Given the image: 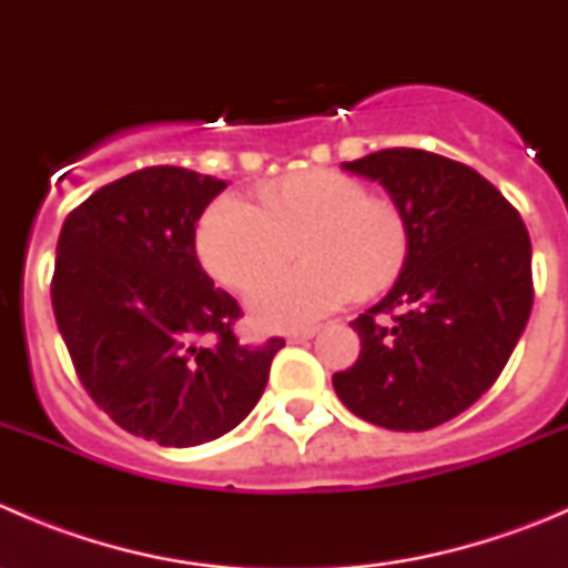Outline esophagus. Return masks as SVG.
Listing matches in <instances>:
<instances>
[{"mask_svg": "<svg viewBox=\"0 0 568 568\" xmlns=\"http://www.w3.org/2000/svg\"><path fill=\"white\" fill-rule=\"evenodd\" d=\"M318 326H307V329H300V332H288V343H305L311 341V337H316Z\"/></svg>", "mask_w": 568, "mask_h": 568, "instance_id": "34e87169", "label": "esophagus"}]
</instances>
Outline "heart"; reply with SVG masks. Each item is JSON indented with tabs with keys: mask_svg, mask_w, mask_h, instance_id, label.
I'll list each match as a JSON object with an SVG mask.
<instances>
[{
	"mask_svg": "<svg viewBox=\"0 0 568 568\" xmlns=\"http://www.w3.org/2000/svg\"><path fill=\"white\" fill-rule=\"evenodd\" d=\"M300 252L305 266L266 280L250 296L257 324L294 329L376 296L404 272L412 231L404 209L335 170H305L263 183L250 209L211 203L194 227V250L211 277L250 288Z\"/></svg>",
	"mask_w": 568,
	"mask_h": 568,
	"instance_id": "heart-1",
	"label": "heart"
}]
</instances>
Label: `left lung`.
I'll return each instance as SVG.
<instances>
[{"label": "left lung", "instance_id": "left-lung-1", "mask_svg": "<svg viewBox=\"0 0 568 568\" xmlns=\"http://www.w3.org/2000/svg\"><path fill=\"white\" fill-rule=\"evenodd\" d=\"M343 170L387 189L412 250L390 294L352 321L363 348L332 385L374 426L428 432L495 385L525 332L528 227L484 175L439 153L387 148Z\"/></svg>", "mask_w": 568, "mask_h": 568}]
</instances>
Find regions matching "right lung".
<instances>
[{"label":"right lung","instance_id":"obj_1","mask_svg":"<svg viewBox=\"0 0 568 568\" xmlns=\"http://www.w3.org/2000/svg\"><path fill=\"white\" fill-rule=\"evenodd\" d=\"M225 186L136 170L73 209L57 242L51 305L79 382L120 428L168 448L236 428L285 346L239 343L242 307L197 261L194 225Z\"/></svg>","mask_w":568,"mask_h":568}]
</instances>
